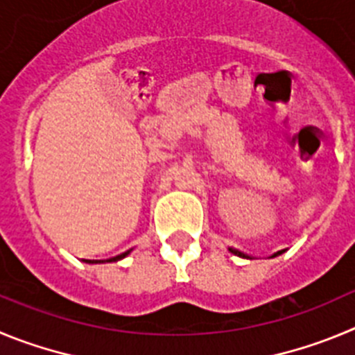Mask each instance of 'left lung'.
Instances as JSON below:
<instances>
[{
	"mask_svg": "<svg viewBox=\"0 0 355 355\" xmlns=\"http://www.w3.org/2000/svg\"><path fill=\"white\" fill-rule=\"evenodd\" d=\"M230 251H232L233 254H237V257H242V258H249V257H245L244 253H241V251H237V249H230ZM277 254H281V253H277ZM274 257H276V254H274Z\"/></svg>",
	"mask_w": 355,
	"mask_h": 355,
	"instance_id": "8db88e82",
	"label": "left lung"
}]
</instances>
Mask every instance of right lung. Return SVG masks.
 I'll use <instances>...</instances> for the list:
<instances>
[{"mask_svg": "<svg viewBox=\"0 0 355 355\" xmlns=\"http://www.w3.org/2000/svg\"><path fill=\"white\" fill-rule=\"evenodd\" d=\"M130 251H125V253H122V254H118V257H114V258H111L110 261H116V260H122V258H125L127 254H129Z\"/></svg>", "mask_w": 355, "mask_h": 355, "instance_id": "right-lung-1", "label": "right lung"}]
</instances>
